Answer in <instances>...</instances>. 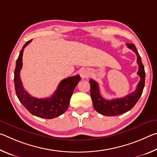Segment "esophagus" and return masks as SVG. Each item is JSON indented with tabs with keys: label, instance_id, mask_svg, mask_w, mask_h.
<instances>
[{
	"label": "esophagus",
	"instance_id": "1",
	"mask_svg": "<svg viewBox=\"0 0 157 157\" xmlns=\"http://www.w3.org/2000/svg\"><path fill=\"white\" fill-rule=\"evenodd\" d=\"M80 75L82 78H87L89 75V72L86 69H82L80 71Z\"/></svg>",
	"mask_w": 157,
	"mask_h": 157
}]
</instances>
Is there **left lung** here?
<instances>
[{
  "mask_svg": "<svg viewBox=\"0 0 157 157\" xmlns=\"http://www.w3.org/2000/svg\"><path fill=\"white\" fill-rule=\"evenodd\" d=\"M127 46L129 49L133 50L136 53L137 57V63L139 64V71L138 75L140 76V79L137 85V88L134 92L128 94L126 96L121 98H116L113 100H106L100 95L99 85L94 79L89 80L91 85V97L92 99L93 105L95 110L102 115L107 116H118L134 107L138 100L141 95L145 86V72L144 66L142 63L141 58L138 52L136 46L134 44H127Z\"/></svg>",
  "mask_w": 157,
  "mask_h": 157,
  "instance_id": "8db88e82",
  "label": "left lung"
}]
</instances>
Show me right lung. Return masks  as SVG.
<instances>
[{
  "label": "right lung",
  "instance_id": "1",
  "mask_svg": "<svg viewBox=\"0 0 157 157\" xmlns=\"http://www.w3.org/2000/svg\"><path fill=\"white\" fill-rule=\"evenodd\" d=\"M31 41H27L23 46L17 60L14 78L16 94L21 104L33 115L46 119L57 118L68 109L71 95L81 78L77 75L63 79L58 85L56 91L50 98L39 99L31 96L23 88L20 78L23 50Z\"/></svg>",
  "mask_w": 157,
  "mask_h": 157
}]
</instances>
